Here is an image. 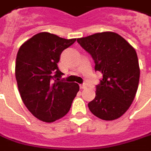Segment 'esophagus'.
I'll use <instances>...</instances> for the list:
<instances>
[{"label":"esophagus","instance_id":"esophagus-1","mask_svg":"<svg viewBox=\"0 0 151 151\" xmlns=\"http://www.w3.org/2000/svg\"><path fill=\"white\" fill-rule=\"evenodd\" d=\"M86 87H87V86H86L85 84H81V85H80V88H81V89H83V88H85Z\"/></svg>","mask_w":151,"mask_h":151}]
</instances>
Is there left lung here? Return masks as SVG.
I'll use <instances>...</instances> for the list:
<instances>
[{
  "mask_svg": "<svg viewBox=\"0 0 151 151\" xmlns=\"http://www.w3.org/2000/svg\"><path fill=\"white\" fill-rule=\"evenodd\" d=\"M77 42L94 60V70L103 75L96 86L95 98L88 103L91 113L103 120L124 114L137 90L140 69L135 49L113 32L95 33Z\"/></svg>",
  "mask_w": 151,
  "mask_h": 151,
  "instance_id": "obj_1",
  "label": "left lung"
}]
</instances>
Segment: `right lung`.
<instances>
[{"mask_svg":"<svg viewBox=\"0 0 151 151\" xmlns=\"http://www.w3.org/2000/svg\"><path fill=\"white\" fill-rule=\"evenodd\" d=\"M50 32H40L19 49L15 77L20 97L27 109L41 121L51 123L70 111L79 91L76 82L62 79L58 67L63 50L76 42Z\"/></svg>","mask_w":151,"mask_h":151,"instance_id":"right-lung-1","label":"right lung"}]
</instances>
